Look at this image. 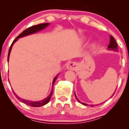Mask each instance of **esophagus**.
<instances>
[{
	"label": "esophagus",
	"instance_id": "obj_1",
	"mask_svg": "<svg viewBox=\"0 0 129 129\" xmlns=\"http://www.w3.org/2000/svg\"><path fill=\"white\" fill-rule=\"evenodd\" d=\"M66 67L67 69L71 70H76L78 68V63L75 62H71L67 63Z\"/></svg>",
	"mask_w": 129,
	"mask_h": 129
}]
</instances>
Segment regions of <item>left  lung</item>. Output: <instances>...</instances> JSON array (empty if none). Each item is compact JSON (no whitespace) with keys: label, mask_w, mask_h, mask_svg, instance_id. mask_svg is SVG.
<instances>
[{"label":"left lung","mask_w":129,"mask_h":129,"mask_svg":"<svg viewBox=\"0 0 129 129\" xmlns=\"http://www.w3.org/2000/svg\"><path fill=\"white\" fill-rule=\"evenodd\" d=\"M107 48L109 50H113V51H118V45H117V43L116 42V41L115 40V39L113 38V37L112 36H110V43H109V45H108ZM115 91H116V90H115ZM114 94H115V93H113V95H112V96H113ZM75 97H76V100H78L80 103H81L82 104H83V105H85V106H88L87 104L82 103V102H81L79 100H78V98H77V96H76V94H75ZM91 107H93L94 106H93V105H91Z\"/></svg>","instance_id":"1"}]
</instances>
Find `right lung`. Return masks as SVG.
Here are the masks:
<instances>
[{"label":"right lung","mask_w":129,"mask_h":129,"mask_svg":"<svg viewBox=\"0 0 129 129\" xmlns=\"http://www.w3.org/2000/svg\"><path fill=\"white\" fill-rule=\"evenodd\" d=\"M50 25V23H41V24H39V25H34V26H31V27L28 28L26 29L25 30L23 31V32L22 33H20V35H19L17 37V38H16V39L14 40V41H13L12 44H11V46H10V49H9V51H8V62L9 60V57H10V53H11V48H12V47L13 45V44L15 43L16 41L18 40V39L19 38H23V37H25V36H28V35H33V34H35L36 33L38 32V31H40L42 30V29H45V28H47V26ZM59 74H57L56 76L54 77V79H53V84H52V88H51V91L50 93L49 94V95L46 98L44 99V100H41V101H28V100H24V99H22L21 98H20L17 95V94H16L15 92H14V91H13V93H14V94H15L16 97L17 98V99L19 101H20L22 102L23 103L25 104L28 105V106H31V107H41V106H44V105L47 104V103H49L50 100V98H51V96H52V94H53V85H54V82H55L56 79H57V76H58Z\"/></svg>","instance_id":"1"}]
</instances>
